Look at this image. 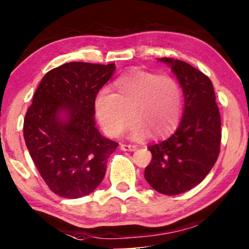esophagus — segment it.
I'll use <instances>...</instances> for the list:
<instances>
[{
    "label": "esophagus",
    "instance_id": "34e87169",
    "mask_svg": "<svg viewBox=\"0 0 249 249\" xmlns=\"http://www.w3.org/2000/svg\"><path fill=\"white\" fill-rule=\"evenodd\" d=\"M121 149L123 150V151H135V150L138 149V146L134 144H125V143H122Z\"/></svg>",
    "mask_w": 249,
    "mask_h": 249
}]
</instances>
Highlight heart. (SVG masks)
<instances>
[{
    "label": "heart",
    "instance_id": "b5f03b06",
    "mask_svg": "<svg viewBox=\"0 0 249 249\" xmlns=\"http://www.w3.org/2000/svg\"><path fill=\"white\" fill-rule=\"evenodd\" d=\"M101 128L118 138L127 128L129 136L143 140L162 138L174 131L183 113V92L176 80L157 73L132 70L114 82L111 93L103 91L94 100Z\"/></svg>",
    "mask_w": 249,
    "mask_h": 249
}]
</instances>
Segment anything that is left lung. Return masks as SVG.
<instances>
[{
    "mask_svg": "<svg viewBox=\"0 0 249 249\" xmlns=\"http://www.w3.org/2000/svg\"><path fill=\"white\" fill-rule=\"evenodd\" d=\"M176 74L184 93V113L169 139L149 146L152 160L144 177L164 195L187 192L214 166L221 143V117L212 82L204 73L179 59L159 58Z\"/></svg>",
    "mask_w": 249,
    "mask_h": 249,
    "instance_id": "1",
    "label": "left lung"
}]
</instances>
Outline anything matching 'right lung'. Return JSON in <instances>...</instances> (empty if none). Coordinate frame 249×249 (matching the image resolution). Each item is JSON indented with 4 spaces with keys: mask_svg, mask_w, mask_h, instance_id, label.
<instances>
[{
    "mask_svg": "<svg viewBox=\"0 0 249 249\" xmlns=\"http://www.w3.org/2000/svg\"><path fill=\"white\" fill-rule=\"evenodd\" d=\"M114 71V63L63 64L45 74L28 108L27 149L50 190L62 197L79 198L96 190L118 146L94 122L97 93Z\"/></svg>",
    "mask_w": 249,
    "mask_h": 249,
    "instance_id": "1",
    "label": "right lung"
}]
</instances>
